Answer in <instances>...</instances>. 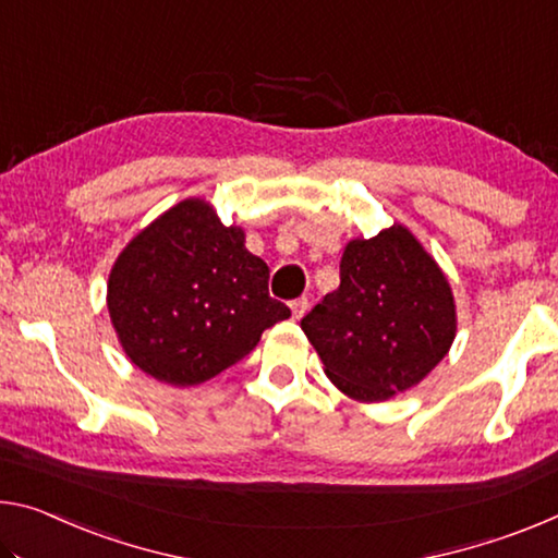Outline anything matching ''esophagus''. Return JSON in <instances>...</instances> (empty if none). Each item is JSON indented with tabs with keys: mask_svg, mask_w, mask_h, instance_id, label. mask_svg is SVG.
I'll return each mask as SVG.
<instances>
[{
	"mask_svg": "<svg viewBox=\"0 0 558 558\" xmlns=\"http://www.w3.org/2000/svg\"><path fill=\"white\" fill-rule=\"evenodd\" d=\"M290 311H293V317L295 320H300V317L305 315V311H307V298H295V300H290Z\"/></svg>",
	"mask_w": 558,
	"mask_h": 558,
	"instance_id": "34e87169",
	"label": "esophagus"
}]
</instances>
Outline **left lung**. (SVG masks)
Returning <instances> with one entry per match:
<instances>
[{"mask_svg":"<svg viewBox=\"0 0 558 558\" xmlns=\"http://www.w3.org/2000/svg\"><path fill=\"white\" fill-rule=\"evenodd\" d=\"M300 327L344 395L379 402L435 369L454 340V298L437 263L402 226L350 241L340 288Z\"/></svg>","mask_w":558,"mask_h":558,"instance_id":"left-lung-1","label":"left lung"}]
</instances>
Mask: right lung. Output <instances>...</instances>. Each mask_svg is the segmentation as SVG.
<instances>
[{"mask_svg":"<svg viewBox=\"0 0 558 558\" xmlns=\"http://www.w3.org/2000/svg\"><path fill=\"white\" fill-rule=\"evenodd\" d=\"M241 228L206 201L166 210L119 255L109 315L136 367L168 385H201L241 362L263 330L290 317Z\"/></svg>","mask_w":558,"mask_h":558,"instance_id":"obj_1","label":"right lung"}]
</instances>
